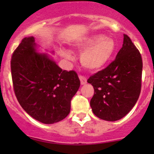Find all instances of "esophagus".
Wrapping results in <instances>:
<instances>
[{
	"instance_id": "34e87169",
	"label": "esophagus",
	"mask_w": 154,
	"mask_h": 154,
	"mask_svg": "<svg viewBox=\"0 0 154 154\" xmlns=\"http://www.w3.org/2000/svg\"><path fill=\"white\" fill-rule=\"evenodd\" d=\"M79 78H80V83H81V85L86 84V83H87V80H86V77H83V76L80 75V76H79Z\"/></svg>"
}]
</instances>
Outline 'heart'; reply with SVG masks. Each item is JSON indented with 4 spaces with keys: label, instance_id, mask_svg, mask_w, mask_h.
<instances>
[{
    "label": "heart",
    "instance_id": "obj_1",
    "mask_svg": "<svg viewBox=\"0 0 154 154\" xmlns=\"http://www.w3.org/2000/svg\"><path fill=\"white\" fill-rule=\"evenodd\" d=\"M73 52H82L80 63L87 69L97 71L109 63L116 51V42L112 38L101 34L81 36L71 44ZM60 55L66 60H71L69 51L60 48Z\"/></svg>",
    "mask_w": 154,
    "mask_h": 154
}]
</instances>
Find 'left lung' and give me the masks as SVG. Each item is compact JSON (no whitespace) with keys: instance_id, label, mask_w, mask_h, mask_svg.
I'll return each mask as SVG.
<instances>
[{"instance_id":"obj_1","label":"left lung","mask_w":154,"mask_h":154,"mask_svg":"<svg viewBox=\"0 0 154 154\" xmlns=\"http://www.w3.org/2000/svg\"><path fill=\"white\" fill-rule=\"evenodd\" d=\"M142 72L140 53L124 34L123 45L115 61L87 81L94 89L90 100L93 113L108 122H116L128 114L140 94Z\"/></svg>"}]
</instances>
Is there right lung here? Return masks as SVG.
Returning <instances> with one entry per match:
<instances>
[{"label": "right lung", "mask_w": 154, "mask_h": 154, "mask_svg": "<svg viewBox=\"0 0 154 154\" xmlns=\"http://www.w3.org/2000/svg\"><path fill=\"white\" fill-rule=\"evenodd\" d=\"M38 48L33 36L23 38L11 60L12 83L24 111L39 122L51 125L69 114L80 81L75 71H63Z\"/></svg>", "instance_id": "obj_1"}]
</instances>
